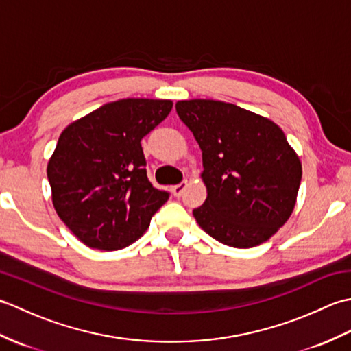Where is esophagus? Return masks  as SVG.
<instances>
[{
	"instance_id": "obj_1",
	"label": "esophagus",
	"mask_w": 351,
	"mask_h": 351,
	"mask_svg": "<svg viewBox=\"0 0 351 351\" xmlns=\"http://www.w3.org/2000/svg\"><path fill=\"white\" fill-rule=\"evenodd\" d=\"M185 187H187V181H182L181 184H176V185H173V187H171V193H173V196L180 197L184 193Z\"/></svg>"
}]
</instances>
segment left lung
<instances>
[{"label":"left lung","mask_w":351,"mask_h":351,"mask_svg":"<svg viewBox=\"0 0 351 351\" xmlns=\"http://www.w3.org/2000/svg\"><path fill=\"white\" fill-rule=\"evenodd\" d=\"M176 113L202 151L206 199L193 210L199 226L230 247L267 241L293 214L302 162L270 119L235 104L178 101Z\"/></svg>","instance_id":"obj_1"}]
</instances>
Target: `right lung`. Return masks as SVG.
<instances>
[{
	"label": "right lung",
	"mask_w": 351,
	"mask_h": 351,
	"mask_svg": "<svg viewBox=\"0 0 351 351\" xmlns=\"http://www.w3.org/2000/svg\"><path fill=\"white\" fill-rule=\"evenodd\" d=\"M169 99L108 102L66 126L48 162L52 205L80 241L119 250L146 232L169 193L146 175L141 138L170 113Z\"/></svg>",
	"instance_id": "add662e5"
}]
</instances>
